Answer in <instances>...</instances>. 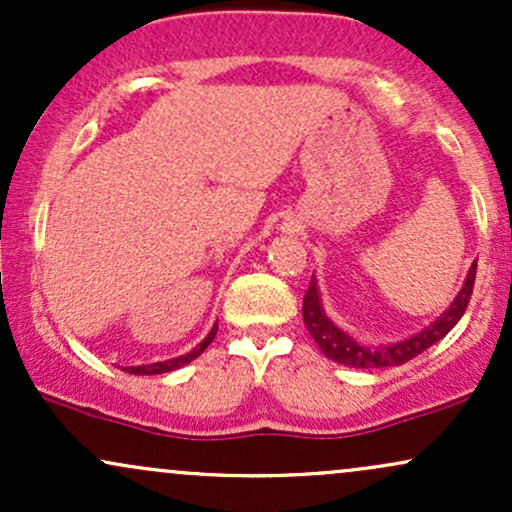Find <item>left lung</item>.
<instances>
[{"label": "left lung", "mask_w": 512, "mask_h": 512, "mask_svg": "<svg viewBox=\"0 0 512 512\" xmlns=\"http://www.w3.org/2000/svg\"><path fill=\"white\" fill-rule=\"evenodd\" d=\"M474 276H477V262L469 269L467 281H464L460 296L455 298V303L450 305L448 313H443L440 320L433 322L431 327H426L424 332H419L416 337L404 339V342L385 346V349H366V346L356 344L349 334L339 330L332 320H327L325 313L320 308V296H317L315 279H310L308 291L303 298V322L308 327L310 337L315 339L320 351L332 361L342 363L349 368H387V366H402V363L411 361L419 354H424L428 346H433L438 339H443L452 327L460 322V317L467 310L469 298H472L474 289Z\"/></svg>", "instance_id": "1"}]
</instances>
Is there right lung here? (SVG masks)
Returning <instances> with one entry per match:
<instances>
[{
    "instance_id": "1",
    "label": "right lung",
    "mask_w": 512,
    "mask_h": 512,
    "mask_svg": "<svg viewBox=\"0 0 512 512\" xmlns=\"http://www.w3.org/2000/svg\"><path fill=\"white\" fill-rule=\"evenodd\" d=\"M216 330H219V325L211 327V332L207 334V339H204V342L199 344V346H195V349H192L190 354L178 356V358H170V361H163V363H151V366H132V368H127V370H129V373H132V375H161V373H168V370H175V368L185 366V363L195 361V358H197L199 354H202V351L207 349V346H209L211 342H214Z\"/></svg>"
}]
</instances>
